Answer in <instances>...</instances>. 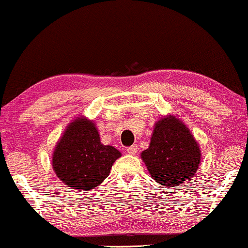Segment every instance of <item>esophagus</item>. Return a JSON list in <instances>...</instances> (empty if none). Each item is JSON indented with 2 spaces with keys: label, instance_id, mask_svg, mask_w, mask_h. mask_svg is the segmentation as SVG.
Segmentation results:
<instances>
[{
  "label": "esophagus",
  "instance_id": "34e87169",
  "mask_svg": "<svg viewBox=\"0 0 248 248\" xmlns=\"http://www.w3.org/2000/svg\"><path fill=\"white\" fill-rule=\"evenodd\" d=\"M137 152H138V146H137V144H133V146H131V147L127 148V153L130 154V155H136Z\"/></svg>",
  "mask_w": 248,
  "mask_h": 248
}]
</instances>
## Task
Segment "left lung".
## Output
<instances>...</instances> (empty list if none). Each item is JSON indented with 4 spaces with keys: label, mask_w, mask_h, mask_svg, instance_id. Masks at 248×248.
I'll use <instances>...</instances> for the list:
<instances>
[{
    "label": "left lung",
    "mask_w": 248,
    "mask_h": 248,
    "mask_svg": "<svg viewBox=\"0 0 248 248\" xmlns=\"http://www.w3.org/2000/svg\"><path fill=\"white\" fill-rule=\"evenodd\" d=\"M141 159L159 186L176 188L196 174L202 153L187 125L167 115L154 125L149 147L141 153Z\"/></svg>",
    "instance_id": "1"
}]
</instances>
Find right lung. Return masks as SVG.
Listing matches in <instances>:
<instances>
[{"instance_id": "right-lung-1", "label": "right lung", "mask_w": 248, "mask_h": 248, "mask_svg": "<svg viewBox=\"0 0 248 248\" xmlns=\"http://www.w3.org/2000/svg\"><path fill=\"white\" fill-rule=\"evenodd\" d=\"M122 154L110 144H102L95 123L78 116L67 125L52 154V169L60 181L76 190L98 187L110 173Z\"/></svg>"}]
</instances>
